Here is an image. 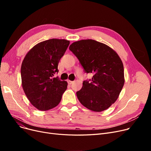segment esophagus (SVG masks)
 <instances>
[{
	"label": "esophagus",
	"mask_w": 151,
	"mask_h": 151,
	"mask_svg": "<svg viewBox=\"0 0 151 151\" xmlns=\"http://www.w3.org/2000/svg\"><path fill=\"white\" fill-rule=\"evenodd\" d=\"M67 82H68V84H70V85H71V84H72V83H73V81H70V80H68Z\"/></svg>",
	"instance_id": "1"
}]
</instances>
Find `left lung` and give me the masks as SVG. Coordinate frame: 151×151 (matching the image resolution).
<instances>
[{
	"instance_id": "obj_1",
	"label": "left lung",
	"mask_w": 151,
	"mask_h": 151,
	"mask_svg": "<svg viewBox=\"0 0 151 151\" xmlns=\"http://www.w3.org/2000/svg\"><path fill=\"white\" fill-rule=\"evenodd\" d=\"M69 50L78 59L84 71L92 73L83 83L76 96L86 108L96 112L108 109L116 101L124 84V65L118 54L105 44L93 40L73 43Z\"/></svg>"
}]
</instances>
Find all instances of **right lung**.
<instances>
[{
	"label": "right lung",
	"instance_id": "right-lung-1",
	"mask_svg": "<svg viewBox=\"0 0 151 151\" xmlns=\"http://www.w3.org/2000/svg\"><path fill=\"white\" fill-rule=\"evenodd\" d=\"M70 41L50 39L38 43L26 55L21 75L24 91L31 104L41 111L58 105L67 82L52 78L58 73L60 59L65 54Z\"/></svg>",
	"mask_w": 151,
	"mask_h": 151
}]
</instances>
